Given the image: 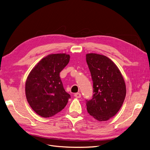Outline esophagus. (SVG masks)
I'll return each instance as SVG.
<instances>
[{"instance_id":"34e87169","label":"esophagus","mask_w":150,"mask_h":150,"mask_svg":"<svg viewBox=\"0 0 150 150\" xmlns=\"http://www.w3.org/2000/svg\"><path fill=\"white\" fill-rule=\"evenodd\" d=\"M74 96H75V97H76V98H80L81 96V94H80V93H75V94H74Z\"/></svg>"}]
</instances>
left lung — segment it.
<instances>
[{"mask_svg": "<svg viewBox=\"0 0 150 150\" xmlns=\"http://www.w3.org/2000/svg\"><path fill=\"white\" fill-rule=\"evenodd\" d=\"M86 62L93 82L92 99L86 100L89 114L99 121H107L121 108L126 94L120 70L108 57L89 53Z\"/></svg>", "mask_w": 150, "mask_h": 150, "instance_id": "1", "label": "left lung"}]
</instances>
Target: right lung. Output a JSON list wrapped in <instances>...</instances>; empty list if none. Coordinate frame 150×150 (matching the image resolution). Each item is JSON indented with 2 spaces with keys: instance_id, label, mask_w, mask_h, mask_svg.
Here are the masks:
<instances>
[{
  "instance_id": "obj_1",
  "label": "right lung",
  "mask_w": 150,
  "mask_h": 150,
  "mask_svg": "<svg viewBox=\"0 0 150 150\" xmlns=\"http://www.w3.org/2000/svg\"><path fill=\"white\" fill-rule=\"evenodd\" d=\"M70 57L65 53L50 54L36 65L28 77L25 88L27 100L32 110L43 118L61 112L70 98L59 76Z\"/></svg>"
}]
</instances>
